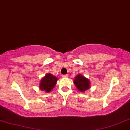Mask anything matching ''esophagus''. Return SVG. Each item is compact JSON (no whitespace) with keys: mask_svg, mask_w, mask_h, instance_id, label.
<instances>
[{"mask_svg":"<svg viewBox=\"0 0 130 130\" xmlns=\"http://www.w3.org/2000/svg\"><path fill=\"white\" fill-rule=\"evenodd\" d=\"M62 77H64V78H67L68 77V74H65V75H62Z\"/></svg>","mask_w":130,"mask_h":130,"instance_id":"esophagus-1","label":"esophagus"}]
</instances>
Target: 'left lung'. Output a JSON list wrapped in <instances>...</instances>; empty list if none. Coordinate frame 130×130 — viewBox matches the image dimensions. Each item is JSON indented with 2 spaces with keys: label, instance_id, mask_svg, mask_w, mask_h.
<instances>
[{
  "label": "left lung",
  "instance_id": "obj_1",
  "mask_svg": "<svg viewBox=\"0 0 130 130\" xmlns=\"http://www.w3.org/2000/svg\"><path fill=\"white\" fill-rule=\"evenodd\" d=\"M74 83L78 90L81 92H84L90 88V81L81 74H78L76 76L74 80Z\"/></svg>",
  "mask_w": 130,
  "mask_h": 130
}]
</instances>
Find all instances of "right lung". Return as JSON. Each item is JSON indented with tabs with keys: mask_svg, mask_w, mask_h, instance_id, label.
Masks as SVG:
<instances>
[{
	"mask_svg": "<svg viewBox=\"0 0 130 130\" xmlns=\"http://www.w3.org/2000/svg\"><path fill=\"white\" fill-rule=\"evenodd\" d=\"M58 79V78L51 74H47L41 79L39 85L40 89L47 93L50 92L56 85Z\"/></svg>",
	"mask_w": 130,
	"mask_h": 130,
	"instance_id": "add662e5",
	"label": "right lung"
}]
</instances>
